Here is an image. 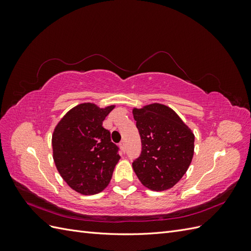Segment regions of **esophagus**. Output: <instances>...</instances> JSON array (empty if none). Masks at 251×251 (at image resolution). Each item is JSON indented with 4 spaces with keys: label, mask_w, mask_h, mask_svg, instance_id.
<instances>
[{
    "label": "esophagus",
    "mask_w": 251,
    "mask_h": 251,
    "mask_svg": "<svg viewBox=\"0 0 251 251\" xmlns=\"http://www.w3.org/2000/svg\"><path fill=\"white\" fill-rule=\"evenodd\" d=\"M119 147H120L121 151H123L124 153H125V151H126V142L125 141H121L120 144H119Z\"/></svg>",
    "instance_id": "34e87169"
}]
</instances>
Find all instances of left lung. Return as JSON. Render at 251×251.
Instances as JSON below:
<instances>
[{
  "label": "left lung",
  "mask_w": 251,
  "mask_h": 251,
  "mask_svg": "<svg viewBox=\"0 0 251 251\" xmlns=\"http://www.w3.org/2000/svg\"><path fill=\"white\" fill-rule=\"evenodd\" d=\"M142 143L133 169L143 186L162 192L176 185L193 160L195 135L178 114L162 103L133 108Z\"/></svg>",
  "instance_id": "8db88e82"
}]
</instances>
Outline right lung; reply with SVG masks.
<instances>
[{
    "instance_id": "1",
    "label": "right lung",
    "mask_w": 251,
    "mask_h": 251,
    "mask_svg": "<svg viewBox=\"0 0 251 251\" xmlns=\"http://www.w3.org/2000/svg\"><path fill=\"white\" fill-rule=\"evenodd\" d=\"M115 104L83 102L68 111L52 134L53 160L66 183L78 194L102 192L119 161L118 148L102 121Z\"/></svg>"
}]
</instances>
